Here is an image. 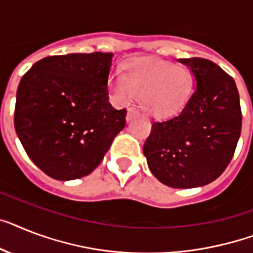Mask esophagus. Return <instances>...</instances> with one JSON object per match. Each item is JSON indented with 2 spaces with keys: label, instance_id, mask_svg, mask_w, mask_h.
Returning <instances> with one entry per match:
<instances>
[{
  "label": "esophagus",
  "instance_id": "34e87169",
  "mask_svg": "<svg viewBox=\"0 0 253 253\" xmlns=\"http://www.w3.org/2000/svg\"><path fill=\"white\" fill-rule=\"evenodd\" d=\"M135 116H136V112H135L133 109H128V112H127V116H126L127 122H131V121L135 118Z\"/></svg>",
  "mask_w": 253,
  "mask_h": 253
}]
</instances>
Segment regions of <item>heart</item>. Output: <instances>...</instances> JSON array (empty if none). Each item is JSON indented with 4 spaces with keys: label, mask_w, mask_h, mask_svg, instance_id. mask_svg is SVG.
Returning <instances> with one entry per match:
<instances>
[{
    "label": "heart",
    "mask_w": 253,
    "mask_h": 253,
    "mask_svg": "<svg viewBox=\"0 0 253 253\" xmlns=\"http://www.w3.org/2000/svg\"><path fill=\"white\" fill-rule=\"evenodd\" d=\"M192 85L190 71L160 59H133L121 78L110 83L118 102L128 104L131 97L141 100L149 116L168 117L184 105Z\"/></svg>",
    "instance_id": "1"
}]
</instances>
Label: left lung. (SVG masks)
Returning a JSON list of instances; mask_svg holds the SVG:
<instances>
[{
	"label": "left lung",
	"mask_w": 253,
	"mask_h": 253,
	"mask_svg": "<svg viewBox=\"0 0 253 253\" xmlns=\"http://www.w3.org/2000/svg\"><path fill=\"white\" fill-rule=\"evenodd\" d=\"M194 75V92L176 116L153 122L143 152L152 174L173 188L215 180L233 159L242 130L237 84L218 65L183 58Z\"/></svg>",
	"instance_id": "left-lung-1"
}]
</instances>
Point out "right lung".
<instances>
[{"mask_svg":"<svg viewBox=\"0 0 253 253\" xmlns=\"http://www.w3.org/2000/svg\"><path fill=\"white\" fill-rule=\"evenodd\" d=\"M113 53L52 55L23 75L14 127L35 165L58 180L91 174L126 126L109 102Z\"/></svg>","mask_w":253,"mask_h":253,"instance_id":"add662e5","label":"right lung"}]
</instances>
